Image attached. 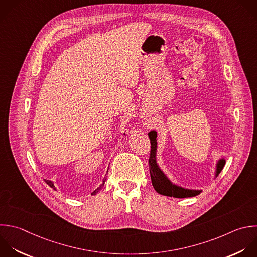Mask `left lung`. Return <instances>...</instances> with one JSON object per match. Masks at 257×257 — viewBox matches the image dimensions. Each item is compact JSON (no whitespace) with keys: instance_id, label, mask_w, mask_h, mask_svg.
I'll return each instance as SVG.
<instances>
[{"instance_id":"obj_1","label":"left lung","mask_w":257,"mask_h":257,"mask_svg":"<svg viewBox=\"0 0 257 257\" xmlns=\"http://www.w3.org/2000/svg\"><path fill=\"white\" fill-rule=\"evenodd\" d=\"M149 138L151 141V154L149 158V166H150V173H151V179L152 184L155 190L164 196L169 197H175V198H187V197H194L196 195H199L201 191L196 190H186L184 188L178 187L176 185H173L167 177L164 175V173L160 170V168L157 165L156 162V150H157V133L155 131H152L149 133ZM225 165L224 160H220L217 166V173L218 175L223 167Z\"/></svg>"}]
</instances>
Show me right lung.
Wrapping results in <instances>:
<instances>
[{"label":"right lung","instance_id":"1","mask_svg":"<svg viewBox=\"0 0 257 257\" xmlns=\"http://www.w3.org/2000/svg\"><path fill=\"white\" fill-rule=\"evenodd\" d=\"M105 180H106V178H104V180H103L102 184L99 186V188H97V189H96L94 192H92V193H91V195H95V194H96V193H97V192H98V191H99V190H100V189L103 187V185H104V183H105ZM46 183H47V184H48V185H49L51 188H53L54 190H56V189H55V186H54V184H53L51 181H46Z\"/></svg>","mask_w":257,"mask_h":257}]
</instances>
